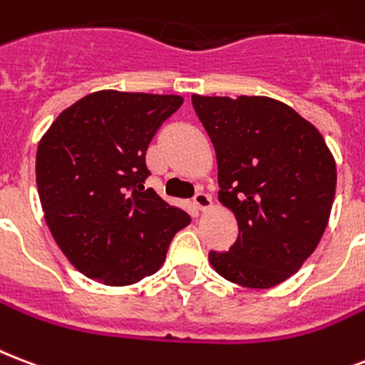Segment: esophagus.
Segmentation results:
<instances>
[{"instance_id":"esophagus-1","label":"esophagus","mask_w":365,"mask_h":365,"mask_svg":"<svg viewBox=\"0 0 365 365\" xmlns=\"http://www.w3.org/2000/svg\"><path fill=\"white\" fill-rule=\"evenodd\" d=\"M193 202H195V207L199 208V210H207V208L212 207V197L207 193H202V191H199V193L193 197Z\"/></svg>"}]
</instances>
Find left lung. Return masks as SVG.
I'll use <instances>...</instances> for the list:
<instances>
[{
	"label": "left lung",
	"mask_w": 365,
	"mask_h": 365,
	"mask_svg": "<svg viewBox=\"0 0 365 365\" xmlns=\"http://www.w3.org/2000/svg\"><path fill=\"white\" fill-rule=\"evenodd\" d=\"M218 160V199L235 214L237 241L210 250L227 282L269 289L318 247L335 199L337 168L322 133L269 97L193 96Z\"/></svg>",
	"instance_id": "8db88e82"
}]
</instances>
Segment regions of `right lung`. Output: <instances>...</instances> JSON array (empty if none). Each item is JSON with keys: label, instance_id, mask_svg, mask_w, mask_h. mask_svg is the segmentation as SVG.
Returning a JSON list of instances; mask_svg holds the SVG:
<instances>
[{"label": "right lung", "instance_id": "obj_1", "mask_svg": "<svg viewBox=\"0 0 365 365\" xmlns=\"http://www.w3.org/2000/svg\"><path fill=\"white\" fill-rule=\"evenodd\" d=\"M183 99L103 90L65 108L36 153V183L53 239L78 272L110 287L163 266L172 237L191 222L149 178L147 147Z\"/></svg>", "mask_w": 365, "mask_h": 365}]
</instances>
